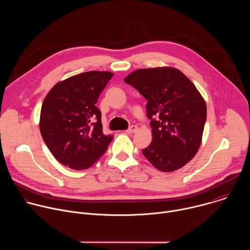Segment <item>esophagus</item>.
<instances>
[{"mask_svg": "<svg viewBox=\"0 0 250 250\" xmlns=\"http://www.w3.org/2000/svg\"><path fill=\"white\" fill-rule=\"evenodd\" d=\"M137 130V126L136 125H131V126H129L127 129H126V132L127 133H133V132H135Z\"/></svg>", "mask_w": 250, "mask_h": 250, "instance_id": "1", "label": "esophagus"}]
</instances>
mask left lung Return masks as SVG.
I'll return each mask as SVG.
<instances>
[{"instance_id":"left-lung-1","label":"left lung","mask_w":250,"mask_h":250,"mask_svg":"<svg viewBox=\"0 0 250 250\" xmlns=\"http://www.w3.org/2000/svg\"><path fill=\"white\" fill-rule=\"evenodd\" d=\"M125 82L147 100L152 141L142 153L160 171L183 167L196 155L202 142L207 105L200 92L173 67L135 70Z\"/></svg>"}]
</instances>
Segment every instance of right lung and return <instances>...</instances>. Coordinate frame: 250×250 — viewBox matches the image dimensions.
<instances>
[{
    "mask_svg": "<svg viewBox=\"0 0 250 250\" xmlns=\"http://www.w3.org/2000/svg\"><path fill=\"white\" fill-rule=\"evenodd\" d=\"M113 75L89 71L57 83L46 95L40 128L46 146L61 164L85 170L111 144L114 136L104 133L96 103Z\"/></svg>",
    "mask_w": 250,
    "mask_h": 250,
    "instance_id": "right-lung-1",
    "label": "right lung"
}]
</instances>
